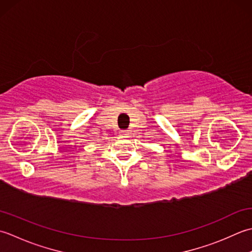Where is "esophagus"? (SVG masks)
I'll list each match as a JSON object with an SVG mask.
<instances>
[{
    "label": "esophagus",
    "mask_w": 252,
    "mask_h": 252,
    "mask_svg": "<svg viewBox=\"0 0 252 252\" xmlns=\"http://www.w3.org/2000/svg\"><path fill=\"white\" fill-rule=\"evenodd\" d=\"M120 133H121V136H126L127 133H128V131L127 130H121Z\"/></svg>",
    "instance_id": "34e87169"
}]
</instances>
